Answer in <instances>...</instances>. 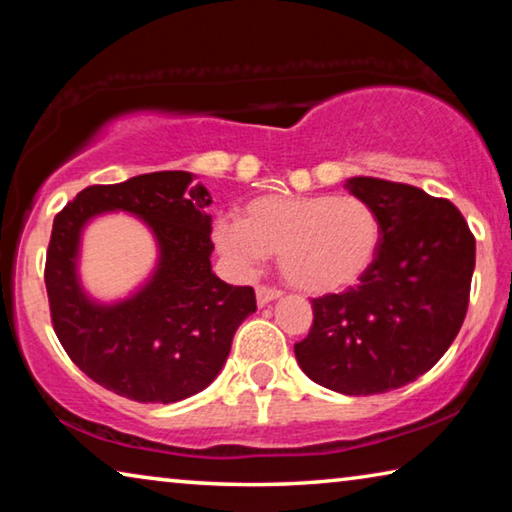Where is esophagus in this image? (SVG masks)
I'll return each instance as SVG.
<instances>
[{"mask_svg":"<svg viewBox=\"0 0 512 512\" xmlns=\"http://www.w3.org/2000/svg\"><path fill=\"white\" fill-rule=\"evenodd\" d=\"M280 296H282V291H280V289L264 287V284H259V287H257V305H259V307L268 305V302L275 300V298H280Z\"/></svg>","mask_w":512,"mask_h":512,"instance_id":"34e87169","label":"esophagus"}]
</instances>
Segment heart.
I'll list each match as a JSON object with an SVG mask.
<instances>
[{
    "instance_id": "heart-1",
    "label": "heart",
    "mask_w": 512,
    "mask_h": 512,
    "mask_svg": "<svg viewBox=\"0 0 512 512\" xmlns=\"http://www.w3.org/2000/svg\"><path fill=\"white\" fill-rule=\"evenodd\" d=\"M214 241L241 271L277 253L291 287L334 293L368 273L381 244V219L354 194H266L246 203L239 219L214 225Z\"/></svg>"
}]
</instances>
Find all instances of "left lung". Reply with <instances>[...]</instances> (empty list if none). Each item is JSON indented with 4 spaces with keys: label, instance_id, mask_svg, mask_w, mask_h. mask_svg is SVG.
I'll list each match as a JSON object with an SVG mask.
<instances>
[{
    "label": "left lung",
    "instance_id": "obj_1",
    "mask_svg": "<svg viewBox=\"0 0 512 512\" xmlns=\"http://www.w3.org/2000/svg\"><path fill=\"white\" fill-rule=\"evenodd\" d=\"M345 187L381 219V244L357 287L311 300L314 323L293 345L316 384L343 395L388 393L436 366L461 329L476 241L454 203L391 180Z\"/></svg>",
    "mask_w": 512,
    "mask_h": 512
}]
</instances>
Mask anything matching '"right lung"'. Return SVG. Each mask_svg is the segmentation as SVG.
<instances>
[{
	"label": "right lung",
	"mask_w": 512,
	"mask_h": 512,
	"mask_svg": "<svg viewBox=\"0 0 512 512\" xmlns=\"http://www.w3.org/2000/svg\"><path fill=\"white\" fill-rule=\"evenodd\" d=\"M187 171H155L92 185L56 214L45 284L54 332L85 375L135 402L171 404L219 375L232 336L257 309L253 287L212 273V196ZM121 209L150 225L159 268L135 297L99 306L75 275L80 232L92 215Z\"/></svg>",
	"instance_id": "add662e5"
}]
</instances>
